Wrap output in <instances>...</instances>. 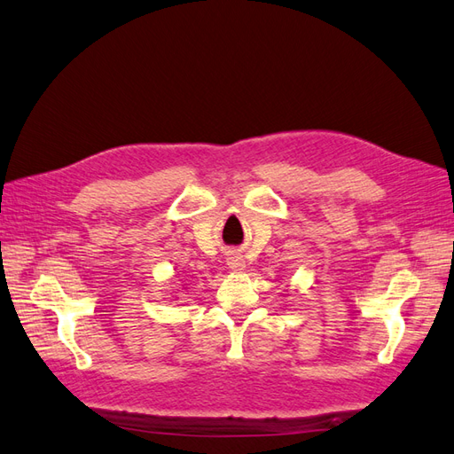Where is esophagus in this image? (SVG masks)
I'll use <instances>...</instances> for the list:
<instances>
[{
	"instance_id": "obj_1",
	"label": "esophagus",
	"mask_w": 454,
	"mask_h": 454,
	"mask_svg": "<svg viewBox=\"0 0 454 454\" xmlns=\"http://www.w3.org/2000/svg\"><path fill=\"white\" fill-rule=\"evenodd\" d=\"M227 265L232 270H242L244 269V259H242V255L232 254L231 257H227Z\"/></svg>"
}]
</instances>
